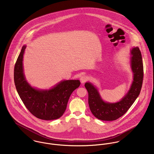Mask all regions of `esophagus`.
<instances>
[{"mask_svg":"<svg viewBox=\"0 0 154 154\" xmlns=\"http://www.w3.org/2000/svg\"><path fill=\"white\" fill-rule=\"evenodd\" d=\"M88 77H87V76H85V75L82 76L81 77V78H80V80H81V82L82 84L85 83L87 81H88Z\"/></svg>","mask_w":154,"mask_h":154,"instance_id":"1","label":"esophagus"}]
</instances>
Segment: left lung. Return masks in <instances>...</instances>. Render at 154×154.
Instances as JSON below:
<instances>
[{
  "label": "left lung",
  "mask_w": 154,
  "mask_h": 154,
  "mask_svg": "<svg viewBox=\"0 0 154 154\" xmlns=\"http://www.w3.org/2000/svg\"><path fill=\"white\" fill-rule=\"evenodd\" d=\"M131 54L133 79L130 89L120 101L112 103L104 101L95 86L90 82L85 84L88 91L89 109L93 115L99 120L112 121L120 118L129 109L140 94L143 78V66L139 47H133Z\"/></svg>",
  "instance_id": "8db88e82"
}]
</instances>
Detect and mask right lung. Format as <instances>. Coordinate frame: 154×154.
Instances as JSON below:
<instances>
[{"instance_id":"right-lung-1","label":"right lung","mask_w":154,"mask_h":154,"mask_svg":"<svg viewBox=\"0 0 154 154\" xmlns=\"http://www.w3.org/2000/svg\"><path fill=\"white\" fill-rule=\"evenodd\" d=\"M26 45L22 47L14 67L17 91L26 109L35 117L45 120L60 118L66 109L69 98L81 84L79 80H64L50 89L32 87L26 81L23 69V56Z\"/></svg>"}]
</instances>
